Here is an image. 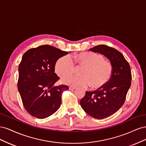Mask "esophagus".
I'll return each instance as SVG.
<instances>
[{
    "label": "esophagus",
    "mask_w": 146,
    "mask_h": 146,
    "mask_svg": "<svg viewBox=\"0 0 146 146\" xmlns=\"http://www.w3.org/2000/svg\"><path fill=\"white\" fill-rule=\"evenodd\" d=\"M76 88L72 87V86H69V89L70 90H74L76 89Z\"/></svg>",
    "instance_id": "1"
}]
</instances>
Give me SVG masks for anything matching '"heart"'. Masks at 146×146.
Instances as JSON below:
<instances>
[{
    "label": "heart",
    "instance_id": "b5f03b06",
    "mask_svg": "<svg viewBox=\"0 0 146 146\" xmlns=\"http://www.w3.org/2000/svg\"><path fill=\"white\" fill-rule=\"evenodd\" d=\"M76 68H82L80 77L70 76L63 79V83L72 86H83L97 90L103 87L109 81L112 73V66L105 60L102 55L92 52H82L74 56ZM74 63L68 55L61 57L55 65L56 74L63 78L73 74Z\"/></svg>",
    "mask_w": 146,
    "mask_h": 146
}]
</instances>
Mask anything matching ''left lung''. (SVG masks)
Instances as JSON below:
<instances>
[{
  "label": "left lung",
  "instance_id": "1",
  "mask_svg": "<svg viewBox=\"0 0 146 146\" xmlns=\"http://www.w3.org/2000/svg\"><path fill=\"white\" fill-rule=\"evenodd\" d=\"M104 55L112 66L111 78L105 85L94 91H86L80 105L91 117L102 119L117 112L124 103L131 86L130 66L124 56L116 49L99 45L89 49Z\"/></svg>",
  "mask_w": 146,
  "mask_h": 146
}]
</instances>
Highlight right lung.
Masks as SVG:
<instances>
[{
    "mask_svg": "<svg viewBox=\"0 0 146 146\" xmlns=\"http://www.w3.org/2000/svg\"><path fill=\"white\" fill-rule=\"evenodd\" d=\"M68 52L48 45L29 49L19 66L17 88L25 109L30 115L44 119L60 107L61 94L68 86H55L59 79L55 65Z\"/></svg>",
    "mask_w": 146,
    "mask_h": 146,
    "instance_id": "obj_1",
    "label": "right lung"
}]
</instances>
